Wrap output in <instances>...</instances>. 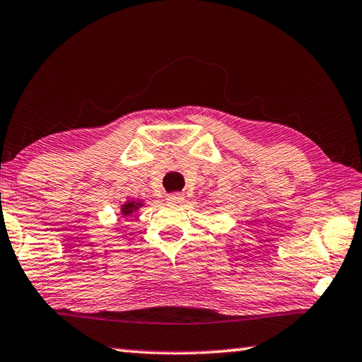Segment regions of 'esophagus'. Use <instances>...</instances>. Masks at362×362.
Wrapping results in <instances>:
<instances>
[{
	"mask_svg": "<svg viewBox=\"0 0 362 362\" xmlns=\"http://www.w3.org/2000/svg\"><path fill=\"white\" fill-rule=\"evenodd\" d=\"M167 202L171 204V205H180L185 202V195L182 194H171L167 197Z\"/></svg>",
	"mask_w": 362,
	"mask_h": 362,
	"instance_id": "obj_1",
	"label": "esophagus"
}]
</instances>
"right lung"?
Masks as SVG:
<instances>
[{"label":"right lung","instance_id":"right-lung-1","mask_svg":"<svg viewBox=\"0 0 362 362\" xmlns=\"http://www.w3.org/2000/svg\"><path fill=\"white\" fill-rule=\"evenodd\" d=\"M141 206H144V200L128 199L125 204L120 205V213L123 216H132L133 213H136L141 209Z\"/></svg>","mask_w":362,"mask_h":362}]
</instances>
